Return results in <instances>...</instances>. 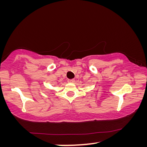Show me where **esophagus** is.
Segmentation results:
<instances>
[{
  "label": "esophagus",
  "mask_w": 147,
  "mask_h": 147,
  "mask_svg": "<svg viewBox=\"0 0 147 147\" xmlns=\"http://www.w3.org/2000/svg\"><path fill=\"white\" fill-rule=\"evenodd\" d=\"M68 82H69V83H74V79L68 80Z\"/></svg>",
  "instance_id": "esophagus-1"
}]
</instances>
